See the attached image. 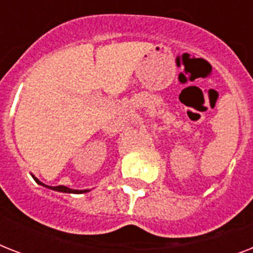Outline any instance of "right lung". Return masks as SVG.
Instances as JSON below:
<instances>
[{
	"label": "right lung",
	"instance_id": "obj_1",
	"mask_svg": "<svg viewBox=\"0 0 253 253\" xmlns=\"http://www.w3.org/2000/svg\"><path fill=\"white\" fill-rule=\"evenodd\" d=\"M34 180L37 181L39 185L47 186V185L42 184L41 181L38 180V178H35V177H34ZM47 188L53 189V190H57V192H63V193H86V192H89V190H75V189H69V188H67V186H63V185H59V186H47Z\"/></svg>",
	"mask_w": 253,
	"mask_h": 253
}]
</instances>
